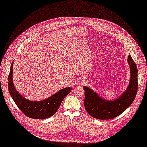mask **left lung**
Here are the masks:
<instances>
[{
	"label": "left lung",
	"instance_id": "1",
	"mask_svg": "<svg viewBox=\"0 0 147 147\" xmlns=\"http://www.w3.org/2000/svg\"><path fill=\"white\" fill-rule=\"evenodd\" d=\"M127 61L130 65V83L126 91L117 100L107 101L102 99L90 88L84 86V108L92 117L99 119H113L124 112L134 101L138 88V70L131 55H129Z\"/></svg>",
	"mask_w": 147,
	"mask_h": 147
}]
</instances>
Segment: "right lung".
I'll return each mask as SVG.
<instances>
[{
	"instance_id": "add662e5",
	"label": "right lung",
	"mask_w": 147,
	"mask_h": 147,
	"mask_svg": "<svg viewBox=\"0 0 147 147\" xmlns=\"http://www.w3.org/2000/svg\"><path fill=\"white\" fill-rule=\"evenodd\" d=\"M13 64L8 75V90L18 107L26 116L33 119H45L52 117L59 108L64 97L69 94L72 88H66L59 91L49 98L42 101H30L26 99L16 91L13 85L12 74Z\"/></svg>"
}]
</instances>
